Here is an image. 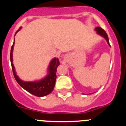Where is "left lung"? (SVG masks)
Instances as JSON below:
<instances>
[{
  "instance_id": "left-lung-1",
  "label": "left lung",
  "mask_w": 126,
  "mask_h": 126,
  "mask_svg": "<svg viewBox=\"0 0 126 126\" xmlns=\"http://www.w3.org/2000/svg\"><path fill=\"white\" fill-rule=\"evenodd\" d=\"M94 30H95V31L97 32V33H98L99 34H100L101 36H102L103 37L105 38V40H107V42L108 44L110 45L109 38H108V35H107V34L106 32H105V31L104 30H103V29H102L101 27H96V28H95V29H94Z\"/></svg>"
}]
</instances>
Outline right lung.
<instances>
[{"instance_id":"right-lung-1","label":"right lung","mask_w":126,"mask_h":126,"mask_svg":"<svg viewBox=\"0 0 126 126\" xmlns=\"http://www.w3.org/2000/svg\"><path fill=\"white\" fill-rule=\"evenodd\" d=\"M21 29L20 28L16 33L18 32ZM14 41L13 45H12L11 49V53H10V59H11V66L13 69V73L14 74V78L16 80L22 88L26 90L27 92L33 94L34 96L41 97V96H46L47 94H50L53 91L55 84V80L57 78L56 72L57 67L59 65L60 62L57 58H54L48 67V75L46 76L44 79L37 81V82H24L21 81L16 75L14 69V65L13 64V50L14 47Z\"/></svg>"}]
</instances>
